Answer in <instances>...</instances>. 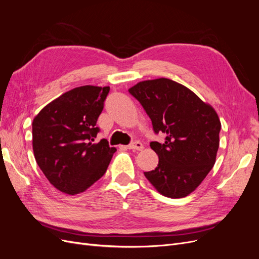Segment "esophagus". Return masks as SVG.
Here are the masks:
<instances>
[{"label": "esophagus", "instance_id": "1", "mask_svg": "<svg viewBox=\"0 0 259 259\" xmlns=\"http://www.w3.org/2000/svg\"><path fill=\"white\" fill-rule=\"evenodd\" d=\"M126 148H127V149H131V150L142 151L143 149H144V146H143V144H142V143L135 142V143H133V144H131V145H128V146H126Z\"/></svg>", "mask_w": 259, "mask_h": 259}]
</instances>
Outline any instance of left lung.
I'll use <instances>...</instances> for the list:
<instances>
[{"instance_id": "1", "label": "left lung", "mask_w": 259, "mask_h": 259, "mask_svg": "<svg viewBox=\"0 0 259 259\" xmlns=\"http://www.w3.org/2000/svg\"><path fill=\"white\" fill-rule=\"evenodd\" d=\"M152 121L154 133L165 142L150 143L159 156L146 178L164 197L185 198L213 168L222 124L215 109L183 84L160 77L137 83L128 90Z\"/></svg>"}]
</instances>
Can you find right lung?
<instances>
[{
	"label": "right lung",
	"mask_w": 259,
	"mask_h": 259,
	"mask_svg": "<svg viewBox=\"0 0 259 259\" xmlns=\"http://www.w3.org/2000/svg\"><path fill=\"white\" fill-rule=\"evenodd\" d=\"M110 88L84 85L46 105L32 122L34 158L49 182L61 192H84L104 176L114 147L94 143L96 122Z\"/></svg>",
	"instance_id": "obj_1"
}]
</instances>
